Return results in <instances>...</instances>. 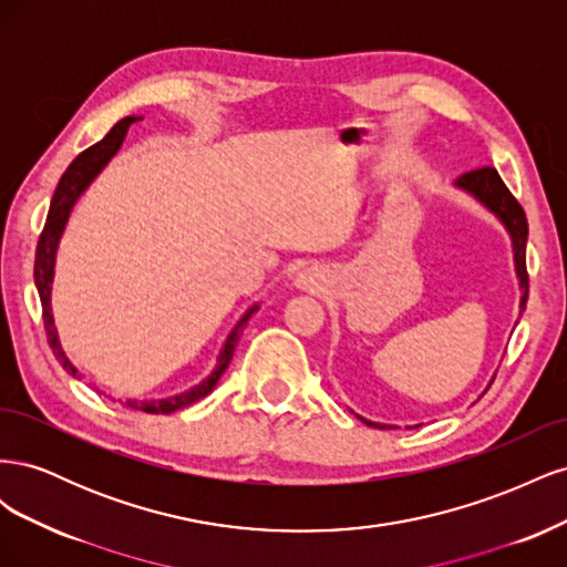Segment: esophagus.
Returning a JSON list of instances; mask_svg holds the SVG:
<instances>
[{
	"label": "esophagus",
	"instance_id": "esophagus-1",
	"mask_svg": "<svg viewBox=\"0 0 567 567\" xmlns=\"http://www.w3.org/2000/svg\"><path fill=\"white\" fill-rule=\"evenodd\" d=\"M298 288L302 290H319L321 288V274L317 269H302L296 279Z\"/></svg>",
	"mask_w": 567,
	"mask_h": 567
}]
</instances>
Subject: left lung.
Masks as SVG:
<instances>
[{
	"label": "left lung",
	"instance_id": "left-lung-1",
	"mask_svg": "<svg viewBox=\"0 0 567 567\" xmlns=\"http://www.w3.org/2000/svg\"><path fill=\"white\" fill-rule=\"evenodd\" d=\"M456 184L461 188H466L475 198L483 200L489 210H494L496 215L502 217V221L506 225V229L511 231L513 238V250H516V269L520 277V288H523V298H520V307H525L527 302V293H529V277H527V265H525V246H527V217L523 205L516 200L508 192V186L504 184V179L499 177L494 167H477L471 169V173L461 175L456 179ZM364 421V419H362ZM367 425L373 427H385L379 423L364 421Z\"/></svg>",
	"mask_w": 567,
	"mask_h": 567
}]
</instances>
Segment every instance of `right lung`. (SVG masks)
<instances>
[{"mask_svg": "<svg viewBox=\"0 0 567 567\" xmlns=\"http://www.w3.org/2000/svg\"><path fill=\"white\" fill-rule=\"evenodd\" d=\"M134 123V117H125L120 120V123L113 125V130L101 140L99 144L90 146L87 151H82L80 156L68 165V169L63 173L56 192H54V198H51V205H49V215H47V221H44V229L40 234V241H38V250H35V286H38V293H40V302H42V319H44V331H47V342L49 348L54 350L56 359L61 362V367L68 371V373H78L75 367L68 362V357L61 352V346H59V336H56V329H54V317H51V305H49V296H51V277H54V255H56V246H59V238H61V231L65 227V219L68 215H71V208L73 203L78 200V196L87 188V184L101 173V167H104L111 158L113 153L120 148V144H123L125 140V132L127 127ZM257 310V307H252V310L238 321L236 329L231 331V336L227 338L225 342V350H221L219 354V364L217 369L213 371V375H208L200 385L192 388L184 394H177V398H167V400H153V402H136V400H125L123 406L127 409H136V411H144V414H173V411L177 409H184L188 404L198 402L200 398H205V394L213 392V388L217 385L219 375L225 373V369L229 367L231 357H234V350H236V342L238 338H241L244 329L248 319L252 317V312Z\"/></svg>", "mask_w": 567, "mask_h": 567, "instance_id": "1", "label": "right lung"}]
</instances>
